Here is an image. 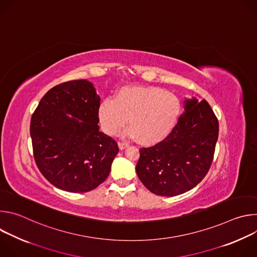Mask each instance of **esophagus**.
I'll return each instance as SVG.
<instances>
[{"mask_svg": "<svg viewBox=\"0 0 257 257\" xmlns=\"http://www.w3.org/2000/svg\"><path fill=\"white\" fill-rule=\"evenodd\" d=\"M118 145H119V148H120V150H124V149H126V148H128V143H126V142H123V141H119L118 142Z\"/></svg>", "mask_w": 257, "mask_h": 257, "instance_id": "1", "label": "esophagus"}]
</instances>
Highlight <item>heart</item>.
<instances>
[{
    "mask_svg": "<svg viewBox=\"0 0 257 257\" xmlns=\"http://www.w3.org/2000/svg\"><path fill=\"white\" fill-rule=\"evenodd\" d=\"M182 112L178 95L163 88L124 87L98 106L100 126L107 135H116L126 124L125 134L142 144H156L175 128Z\"/></svg>",
    "mask_w": 257,
    "mask_h": 257,
    "instance_id": "obj_1",
    "label": "heart"
}]
</instances>
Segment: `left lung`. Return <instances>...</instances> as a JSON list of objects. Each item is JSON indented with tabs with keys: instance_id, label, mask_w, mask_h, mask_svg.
I'll use <instances>...</instances> for the list:
<instances>
[{
	"instance_id": "left-lung-1",
	"label": "left lung",
	"mask_w": 257,
	"mask_h": 257,
	"mask_svg": "<svg viewBox=\"0 0 257 257\" xmlns=\"http://www.w3.org/2000/svg\"><path fill=\"white\" fill-rule=\"evenodd\" d=\"M218 136V121L205 99L185 100L167 138L139 150L136 173L142 184L161 196H176L194 188L207 174Z\"/></svg>"
}]
</instances>
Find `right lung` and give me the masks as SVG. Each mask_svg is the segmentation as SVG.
Returning a JSON list of instances; mask_svg holds the SVG:
<instances>
[{"label":"right lung","mask_w":257,"mask_h":257,"mask_svg":"<svg viewBox=\"0 0 257 257\" xmlns=\"http://www.w3.org/2000/svg\"><path fill=\"white\" fill-rule=\"evenodd\" d=\"M99 101L91 82L71 80L51 88L32 114L35 164L59 189L90 191L111 172L119 148L114 138L99 130Z\"/></svg>","instance_id":"obj_1"}]
</instances>
